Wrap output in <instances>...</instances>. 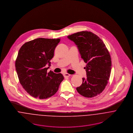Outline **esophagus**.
I'll return each mask as SVG.
<instances>
[{
	"mask_svg": "<svg viewBox=\"0 0 133 133\" xmlns=\"http://www.w3.org/2000/svg\"><path fill=\"white\" fill-rule=\"evenodd\" d=\"M69 76H70V74H67V73H65V74H64V76L65 77H69Z\"/></svg>",
	"mask_w": 133,
	"mask_h": 133,
	"instance_id": "esophagus-1",
	"label": "esophagus"
}]
</instances>
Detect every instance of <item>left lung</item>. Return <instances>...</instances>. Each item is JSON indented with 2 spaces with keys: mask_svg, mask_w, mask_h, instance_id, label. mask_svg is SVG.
<instances>
[{
  "mask_svg": "<svg viewBox=\"0 0 133 133\" xmlns=\"http://www.w3.org/2000/svg\"><path fill=\"white\" fill-rule=\"evenodd\" d=\"M77 45L81 58L87 63V77L76 90L91 98L101 94L109 79L112 62L109 52L102 39L91 31H82L67 36Z\"/></svg>",
  "mask_w": 133,
  "mask_h": 133,
  "instance_id": "obj_1",
  "label": "left lung"
}]
</instances>
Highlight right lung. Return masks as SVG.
Instances as JSON below:
<instances>
[{"label": "right lung", "mask_w": 133, "mask_h": 133, "mask_svg": "<svg viewBox=\"0 0 133 133\" xmlns=\"http://www.w3.org/2000/svg\"><path fill=\"white\" fill-rule=\"evenodd\" d=\"M60 39L40 38L25 43L20 48L15 62L19 82L30 95L39 99L49 98L58 91L64 79L61 74L46 67L54 57Z\"/></svg>", "instance_id": "right-lung-1"}]
</instances>
